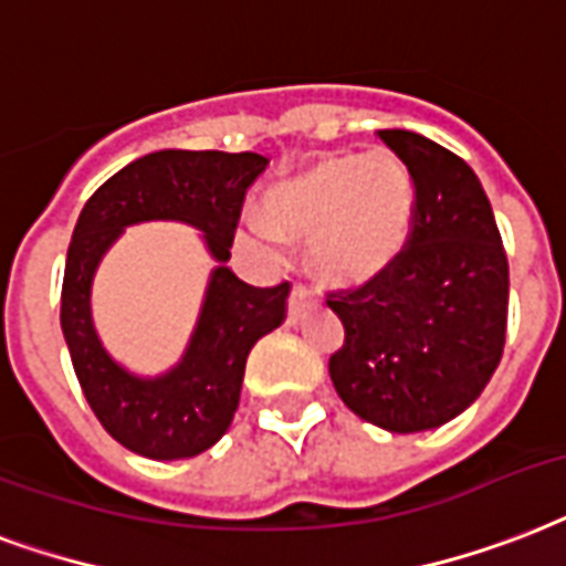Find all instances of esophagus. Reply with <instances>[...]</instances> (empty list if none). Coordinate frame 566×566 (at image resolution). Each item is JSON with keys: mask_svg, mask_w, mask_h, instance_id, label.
<instances>
[{"mask_svg": "<svg viewBox=\"0 0 566 566\" xmlns=\"http://www.w3.org/2000/svg\"><path fill=\"white\" fill-rule=\"evenodd\" d=\"M313 301V289L306 283H295L292 286V295H289V322H301L304 315V306Z\"/></svg>", "mask_w": 566, "mask_h": 566, "instance_id": "34e87169", "label": "esophagus"}]
</instances>
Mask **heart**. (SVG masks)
I'll use <instances>...</instances> for the list:
<instances>
[{
  "mask_svg": "<svg viewBox=\"0 0 566 566\" xmlns=\"http://www.w3.org/2000/svg\"><path fill=\"white\" fill-rule=\"evenodd\" d=\"M269 221L244 218L242 239L274 251L280 234L310 235V260L324 277L369 280L396 260L413 223V179L387 150L324 159L271 191Z\"/></svg>",
  "mask_w": 566,
  "mask_h": 566,
  "instance_id": "obj_1",
  "label": "heart"
}]
</instances>
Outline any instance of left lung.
I'll list each match as a JSON object with an SVG mask.
<instances>
[{
    "mask_svg": "<svg viewBox=\"0 0 566 566\" xmlns=\"http://www.w3.org/2000/svg\"><path fill=\"white\" fill-rule=\"evenodd\" d=\"M378 138L413 179V223L380 274L327 292L345 327L327 369L348 410L413 433L463 413L493 378L505 348L507 256L461 156L407 129Z\"/></svg>",
    "mask_w": 566,
    "mask_h": 566,
    "instance_id": "left-lung-1",
    "label": "left lung"
}]
</instances>
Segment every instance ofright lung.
Segmentation results:
<instances>
[{"label": "right lung", "mask_w": 566, "mask_h": 566, "mask_svg": "<svg viewBox=\"0 0 566 566\" xmlns=\"http://www.w3.org/2000/svg\"><path fill=\"white\" fill-rule=\"evenodd\" d=\"M265 165L260 153H150L105 179L78 214L61 283V331L87 405L105 431L135 454L179 461L221 440L239 407L248 354L286 318L289 283L256 289L218 265L182 363L147 380L120 369L96 339L91 322L96 262L126 223L153 218L195 223L214 260L227 262L244 195Z\"/></svg>", "instance_id": "add662e5"}]
</instances>
